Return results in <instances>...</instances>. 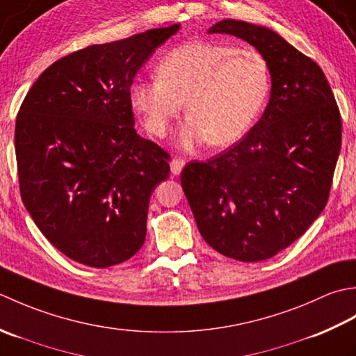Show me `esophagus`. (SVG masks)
Returning a JSON list of instances; mask_svg holds the SVG:
<instances>
[{"label": "esophagus", "instance_id": "esophagus-1", "mask_svg": "<svg viewBox=\"0 0 356 356\" xmlns=\"http://www.w3.org/2000/svg\"><path fill=\"white\" fill-rule=\"evenodd\" d=\"M184 164H186V161H184L183 158H178V156L172 158V161H170V170H172L173 175H179L181 170H183V168H184Z\"/></svg>", "mask_w": 356, "mask_h": 356}]
</instances>
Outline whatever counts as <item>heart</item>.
<instances>
[{
	"label": "heart",
	"mask_w": 356,
	"mask_h": 356,
	"mask_svg": "<svg viewBox=\"0 0 356 356\" xmlns=\"http://www.w3.org/2000/svg\"><path fill=\"white\" fill-rule=\"evenodd\" d=\"M272 90V72L257 50L213 41H192L165 54L158 78L134 81L129 99L144 127L163 138L183 111L186 147L206 141L229 146L249 132Z\"/></svg>",
	"instance_id": "heart-1"
}]
</instances>
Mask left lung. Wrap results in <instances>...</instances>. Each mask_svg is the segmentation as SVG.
<instances>
[{"mask_svg":"<svg viewBox=\"0 0 356 356\" xmlns=\"http://www.w3.org/2000/svg\"><path fill=\"white\" fill-rule=\"evenodd\" d=\"M209 33L234 35L266 58L270 99L234 147L188 163L181 186L210 248L257 263L304 235L327 204L341 150V115L321 67L277 32L222 19Z\"/></svg>","mask_w":356,"mask_h":356,"instance_id":"obj_1","label":"left lung"}]
</instances>
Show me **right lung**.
<instances>
[{
    "mask_svg": "<svg viewBox=\"0 0 356 356\" xmlns=\"http://www.w3.org/2000/svg\"><path fill=\"white\" fill-rule=\"evenodd\" d=\"M179 24L87 46L49 66L15 124L19 193L55 248L84 266L132 258L170 155L136 134L129 89Z\"/></svg>",
    "mask_w": 356,
    "mask_h": 356,
    "instance_id": "right-lung-1",
    "label": "right lung"
}]
</instances>
